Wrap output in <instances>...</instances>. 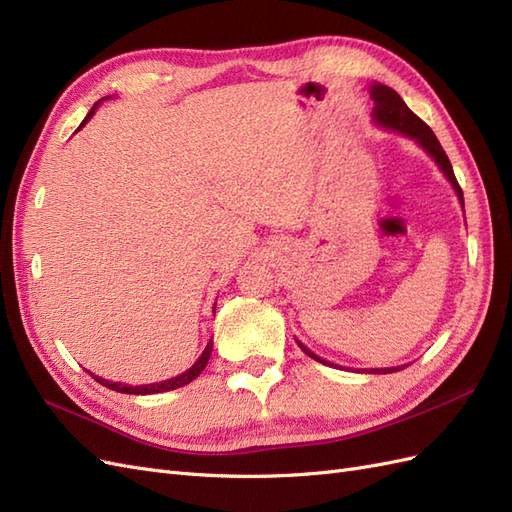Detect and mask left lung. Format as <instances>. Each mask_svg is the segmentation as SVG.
I'll list each match as a JSON object with an SVG mask.
<instances>
[{"label":"left lung","mask_w":512,"mask_h":512,"mask_svg":"<svg viewBox=\"0 0 512 512\" xmlns=\"http://www.w3.org/2000/svg\"><path fill=\"white\" fill-rule=\"evenodd\" d=\"M371 100H374V121L378 123V126H382L386 130H395L399 134H406V136L414 138V141L421 145L433 160H436V164L440 166L444 177L453 183V188H455V192H457V196L461 200V205H463V192H461L459 183L455 179L451 160H448V156L444 153L440 141L436 138V134H433V130L427 126V123L421 117H416L410 111V108L406 106V102L401 100V96L397 94V91L391 89V87L374 83V85H371ZM297 344H299V348L307 356H312L314 361H320L324 365H329L327 361H322L320 356H316L312 350L305 348L301 342H297ZM399 369L401 367L369 369L367 374H393V371H399Z\"/></svg>","instance_id":"8db88e82"}]
</instances>
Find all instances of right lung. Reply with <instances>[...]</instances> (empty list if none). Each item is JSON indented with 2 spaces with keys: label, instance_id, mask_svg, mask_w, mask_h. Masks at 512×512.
Segmentation results:
<instances>
[{
  "label": "right lung",
  "instance_id": "obj_1",
  "mask_svg": "<svg viewBox=\"0 0 512 512\" xmlns=\"http://www.w3.org/2000/svg\"><path fill=\"white\" fill-rule=\"evenodd\" d=\"M98 106V104H96ZM96 106L91 108V111L87 113V117H85V121L81 123L79 126V130L85 126V123L89 121V117L96 113ZM215 312V309H213ZM211 350H213V342H209L207 344V348H205V352L200 354V359L188 369V371H183L181 376H175V378H170V380H164V382H156V384H143V386H130V384H121V382H111V380H104V378H98V376H94V380H98L100 384H104L106 389H111V391H117V393H126V395H153V393H164V391H175V389H179V386H185V384H190L192 380H196L198 376H200V371L205 369V365H207V361H209V356H211Z\"/></svg>",
  "mask_w": 512,
  "mask_h": 512
}]
</instances>
